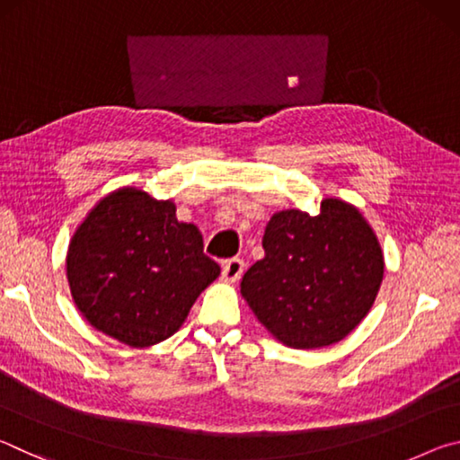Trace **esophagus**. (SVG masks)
<instances>
[{
  "label": "esophagus",
  "instance_id": "obj_1",
  "mask_svg": "<svg viewBox=\"0 0 460 460\" xmlns=\"http://www.w3.org/2000/svg\"><path fill=\"white\" fill-rule=\"evenodd\" d=\"M243 270H245L243 260H237V258L227 260V261L223 263V271H221L223 282H227V284L237 282V279L241 278V274H243Z\"/></svg>",
  "mask_w": 460,
  "mask_h": 460
}]
</instances>
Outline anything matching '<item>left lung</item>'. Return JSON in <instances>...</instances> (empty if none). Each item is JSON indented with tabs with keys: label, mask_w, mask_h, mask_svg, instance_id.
Here are the masks:
<instances>
[{
	"label": "left lung",
	"mask_w": 460,
	"mask_h": 460,
	"mask_svg": "<svg viewBox=\"0 0 460 460\" xmlns=\"http://www.w3.org/2000/svg\"><path fill=\"white\" fill-rule=\"evenodd\" d=\"M263 260L241 279V296L271 337L292 349L331 347L351 334L377 298L384 252L351 202L326 197L316 215L270 217Z\"/></svg>",
	"instance_id": "left-lung-1"
}]
</instances>
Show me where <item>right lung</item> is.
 <instances>
[{"label": "right lung", "mask_w": 460, "mask_h": 460, "mask_svg": "<svg viewBox=\"0 0 460 460\" xmlns=\"http://www.w3.org/2000/svg\"><path fill=\"white\" fill-rule=\"evenodd\" d=\"M221 268L202 235L176 219L174 200L119 186L97 200L66 252L75 306L93 329L144 349L181 329Z\"/></svg>", "instance_id": "right-lung-1"}]
</instances>
